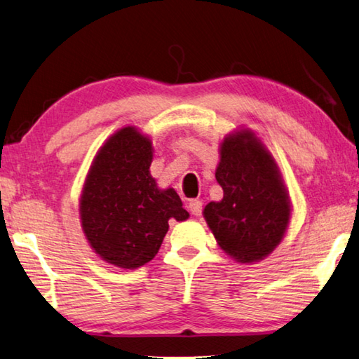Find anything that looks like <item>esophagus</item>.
<instances>
[{"mask_svg": "<svg viewBox=\"0 0 359 359\" xmlns=\"http://www.w3.org/2000/svg\"><path fill=\"white\" fill-rule=\"evenodd\" d=\"M189 211L194 215H200L203 211V203L200 200H191L189 201Z\"/></svg>", "mask_w": 359, "mask_h": 359, "instance_id": "obj_1", "label": "esophagus"}]
</instances>
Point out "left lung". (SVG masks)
<instances>
[{
    "instance_id": "left-lung-1",
    "label": "left lung",
    "mask_w": 359,
    "mask_h": 359,
    "mask_svg": "<svg viewBox=\"0 0 359 359\" xmlns=\"http://www.w3.org/2000/svg\"><path fill=\"white\" fill-rule=\"evenodd\" d=\"M215 180L223 189L220 201L203 209L219 247L234 261L255 264L285 239L292 203L266 144L241 126L222 139Z\"/></svg>"
}]
</instances>
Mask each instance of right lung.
Returning <instances> with one entry per match:
<instances>
[{
  "label": "right lung",
  "mask_w": 359,
  "mask_h": 359,
  "mask_svg": "<svg viewBox=\"0 0 359 359\" xmlns=\"http://www.w3.org/2000/svg\"><path fill=\"white\" fill-rule=\"evenodd\" d=\"M153 142L126 125L104 140L92 159L79 195L84 238L101 259L137 269L159 252L168 220L189 212L173 187L161 189L151 177Z\"/></svg>",
  "instance_id": "right-lung-1"
}]
</instances>
